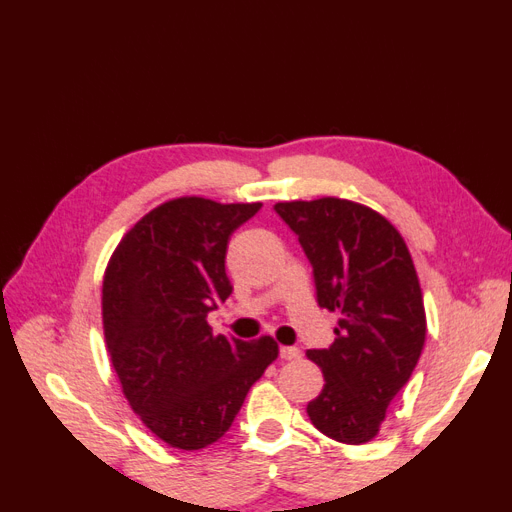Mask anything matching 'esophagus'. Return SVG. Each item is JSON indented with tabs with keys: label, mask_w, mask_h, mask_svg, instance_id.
<instances>
[{
	"label": "esophagus",
	"mask_w": 512,
	"mask_h": 512,
	"mask_svg": "<svg viewBox=\"0 0 512 512\" xmlns=\"http://www.w3.org/2000/svg\"><path fill=\"white\" fill-rule=\"evenodd\" d=\"M279 357L288 359V362H290V359L302 357V350H299L297 346H282V348H279Z\"/></svg>",
	"instance_id": "1"
}]
</instances>
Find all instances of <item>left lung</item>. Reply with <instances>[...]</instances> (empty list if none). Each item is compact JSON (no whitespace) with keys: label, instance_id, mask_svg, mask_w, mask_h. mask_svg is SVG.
Instances as JSON below:
<instances>
[{"label":"left lung","instance_id":"obj_1","mask_svg":"<svg viewBox=\"0 0 512 512\" xmlns=\"http://www.w3.org/2000/svg\"><path fill=\"white\" fill-rule=\"evenodd\" d=\"M275 213L313 266L317 304L342 315L333 346L306 353L326 382L308 402L310 422L335 442H370L424 348L413 259L388 219L348 199L284 202Z\"/></svg>","mask_w":512,"mask_h":512}]
</instances>
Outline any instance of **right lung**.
Masks as SVG:
<instances>
[{
  "label": "right lung",
  "instance_id": "add662e5",
  "mask_svg": "<svg viewBox=\"0 0 512 512\" xmlns=\"http://www.w3.org/2000/svg\"><path fill=\"white\" fill-rule=\"evenodd\" d=\"M262 204L173 199L128 230L104 275V335L135 413L173 448H206L233 426L275 362L273 337L213 335L208 313L233 293L230 235Z\"/></svg>",
  "mask_w": 512,
  "mask_h": 512
}]
</instances>
